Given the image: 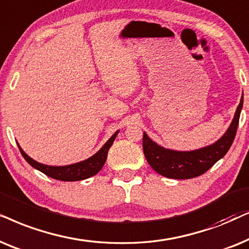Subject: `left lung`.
I'll return each mask as SVG.
<instances>
[{
	"label": "left lung",
	"mask_w": 249,
	"mask_h": 249,
	"mask_svg": "<svg viewBox=\"0 0 249 249\" xmlns=\"http://www.w3.org/2000/svg\"><path fill=\"white\" fill-rule=\"evenodd\" d=\"M244 97H241L236 115L225 134L214 144L194 151H174L156 144L143 133L142 147L145 159L154 170L170 178H192L207 172L213 165L224 157L236 138Z\"/></svg>",
	"instance_id": "1"
}]
</instances>
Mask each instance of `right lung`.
Returning <instances> with one entry per match:
<instances>
[{"mask_svg":"<svg viewBox=\"0 0 249 249\" xmlns=\"http://www.w3.org/2000/svg\"><path fill=\"white\" fill-rule=\"evenodd\" d=\"M118 131L106 142L104 147L99 150L97 154L92 156L86 160H83L81 163H76L72 165H67V166H48V165L37 163L34 159H32L29 156H27L24 152V150L19 147L22 157H24L29 165H32L33 167L36 170L41 171L42 173H44L48 177L55 178V180L60 181H79L84 180V178H91L98 173L101 170L106 163V159H107L108 150L111 147L112 142H114L116 135H117Z\"/></svg>","mask_w":249,"mask_h":249,"instance_id":"right-lung-1","label":"right lung"}]
</instances>
